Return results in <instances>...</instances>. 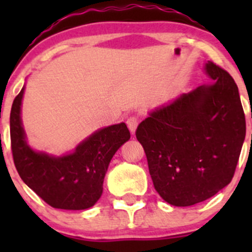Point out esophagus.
<instances>
[{
    "label": "esophagus",
    "instance_id": "34e87169",
    "mask_svg": "<svg viewBox=\"0 0 252 252\" xmlns=\"http://www.w3.org/2000/svg\"><path fill=\"white\" fill-rule=\"evenodd\" d=\"M139 124V119L136 118V117H129L128 119H126V126H128L129 130L131 131V134L135 133V129L136 126H138Z\"/></svg>",
    "mask_w": 252,
    "mask_h": 252
}]
</instances>
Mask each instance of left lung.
<instances>
[{
	"label": "left lung",
	"mask_w": 252,
	"mask_h": 252,
	"mask_svg": "<svg viewBox=\"0 0 252 252\" xmlns=\"http://www.w3.org/2000/svg\"><path fill=\"white\" fill-rule=\"evenodd\" d=\"M212 85L183 94L142 121L135 131L159 196L173 206L210 199L234 177L246 133L238 86L208 61Z\"/></svg>",
	"instance_id": "left-lung-1"
}]
</instances>
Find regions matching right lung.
<instances>
[{
  "label": "right lung",
  "mask_w": 252,
  "mask_h": 252,
  "mask_svg": "<svg viewBox=\"0 0 252 252\" xmlns=\"http://www.w3.org/2000/svg\"><path fill=\"white\" fill-rule=\"evenodd\" d=\"M24 89L11 110V149L14 166L23 182L51 207L85 210L102 194L103 179L117 150L130 139L126 123L114 124L94 133L73 154L63 157L35 152L25 141L20 121Z\"/></svg>",
  "instance_id": "add662e5"
}]
</instances>
